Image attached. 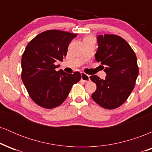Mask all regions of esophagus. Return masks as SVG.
I'll return each mask as SVG.
<instances>
[{
	"label": "esophagus",
	"mask_w": 152,
	"mask_h": 152,
	"mask_svg": "<svg viewBox=\"0 0 152 152\" xmlns=\"http://www.w3.org/2000/svg\"><path fill=\"white\" fill-rule=\"evenodd\" d=\"M81 80L84 82H88L90 81V78L88 75L85 74V73H81Z\"/></svg>",
	"instance_id": "1"
}]
</instances>
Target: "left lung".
Listing matches in <instances>:
<instances>
[{"label": "left lung", "mask_w": 152, "mask_h": 152, "mask_svg": "<svg viewBox=\"0 0 152 152\" xmlns=\"http://www.w3.org/2000/svg\"><path fill=\"white\" fill-rule=\"evenodd\" d=\"M98 49L95 54L106 74L105 79L90 76L96 84L92 99L99 105L114 109L124 104L134 88L139 75L136 54L124 38L116 35L97 36Z\"/></svg>", "instance_id": "1"}]
</instances>
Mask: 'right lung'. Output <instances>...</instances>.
Instances as JSON below:
<instances>
[{"label": "right lung", "mask_w": 152, "mask_h": 152, "mask_svg": "<svg viewBox=\"0 0 152 152\" xmlns=\"http://www.w3.org/2000/svg\"><path fill=\"white\" fill-rule=\"evenodd\" d=\"M77 34L58 30L46 31L36 36L22 56V81L32 100L41 107L53 109L67 98L71 87L80 81L78 71H56L55 63L63 61L69 43Z\"/></svg>", "instance_id": "right-lung-1"}]
</instances>
